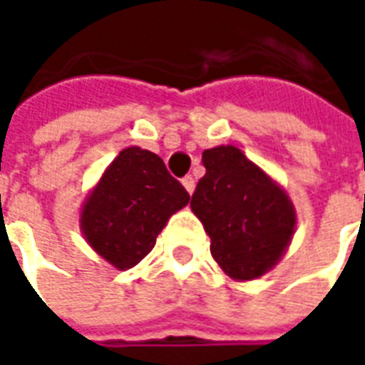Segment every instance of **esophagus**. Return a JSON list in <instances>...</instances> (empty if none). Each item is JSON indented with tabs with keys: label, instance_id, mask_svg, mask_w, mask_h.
<instances>
[{
	"label": "esophagus",
	"instance_id": "esophagus-1",
	"mask_svg": "<svg viewBox=\"0 0 365 365\" xmlns=\"http://www.w3.org/2000/svg\"><path fill=\"white\" fill-rule=\"evenodd\" d=\"M182 185H185V189H187V192H189V195H192V190H195V178H192V176H185V178H182Z\"/></svg>",
	"mask_w": 365,
	"mask_h": 365
}]
</instances>
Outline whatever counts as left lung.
Segmentation results:
<instances>
[{
  "label": "left lung",
  "mask_w": 365,
  "mask_h": 365,
  "mask_svg": "<svg viewBox=\"0 0 365 365\" xmlns=\"http://www.w3.org/2000/svg\"><path fill=\"white\" fill-rule=\"evenodd\" d=\"M205 176L190 197L192 213L211 237V254L235 280L266 274L294 232L287 192L235 146L203 152Z\"/></svg>",
  "instance_id": "obj_1"
}]
</instances>
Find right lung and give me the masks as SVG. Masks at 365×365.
Listing matches in <instances>:
<instances>
[{
	"mask_svg": "<svg viewBox=\"0 0 365 365\" xmlns=\"http://www.w3.org/2000/svg\"><path fill=\"white\" fill-rule=\"evenodd\" d=\"M189 201L160 156L125 148L87 199L81 227L97 254L125 270L150 254L168 217Z\"/></svg>",
	"mask_w": 365,
	"mask_h": 365,
	"instance_id": "obj_1",
	"label": "right lung"
}]
</instances>
